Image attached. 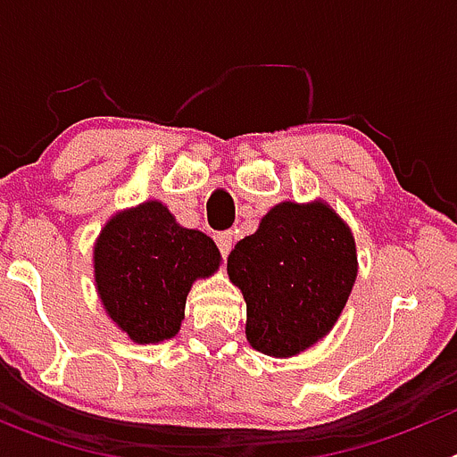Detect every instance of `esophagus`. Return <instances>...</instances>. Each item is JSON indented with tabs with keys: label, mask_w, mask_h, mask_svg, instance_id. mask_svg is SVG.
<instances>
[{
	"label": "esophagus",
	"mask_w": 457,
	"mask_h": 457,
	"mask_svg": "<svg viewBox=\"0 0 457 457\" xmlns=\"http://www.w3.org/2000/svg\"><path fill=\"white\" fill-rule=\"evenodd\" d=\"M233 245H236V233L233 231H224V233H217V247H220L221 256H228L233 249Z\"/></svg>",
	"instance_id": "1"
}]
</instances>
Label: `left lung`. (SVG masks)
<instances>
[{"mask_svg":"<svg viewBox=\"0 0 457 457\" xmlns=\"http://www.w3.org/2000/svg\"><path fill=\"white\" fill-rule=\"evenodd\" d=\"M357 270L354 236L332 205H274L226 263L247 302L249 345L277 359L316 345L345 309Z\"/></svg>","mask_w":457,"mask_h":457,"instance_id":"8db88e82","label":"left lung"}]
</instances>
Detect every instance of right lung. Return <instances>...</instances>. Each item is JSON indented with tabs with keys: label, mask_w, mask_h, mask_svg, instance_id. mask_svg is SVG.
<instances>
[{
	"label": "right lung",
	"mask_w": 457,
	"mask_h": 457,
	"mask_svg": "<svg viewBox=\"0 0 457 457\" xmlns=\"http://www.w3.org/2000/svg\"><path fill=\"white\" fill-rule=\"evenodd\" d=\"M220 263L212 237L180 226L157 199L119 210L93 245V278L103 309L139 345L180 332L192 284L212 277Z\"/></svg>",
	"instance_id": "obj_1"
}]
</instances>
